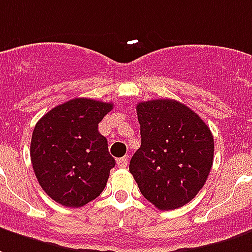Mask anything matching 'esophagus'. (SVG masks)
<instances>
[{"mask_svg": "<svg viewBox=\"0 0 252 252\" xmlns=\"http://www.w3.org/2000/svg\"><path fill=\"white\" fill-rule=\"evenodd\" d=\"M117 165H119L120 168H126V165H128V156H124V158H121V159L117 160Z\"/></svg>", "mask_w": 252, "mask_h": 252, "instance_id": "obj_1", "label": "esophagus"}]
</instances>
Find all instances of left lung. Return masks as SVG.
Returning a JSON list of instances; mask_svg holds the SVG:
<instances>
[{"instance_id":"obj_1","label":"left lung","mask_w":252,"mask_h":252,"mask_svg":"<svg viewBox=\"0 0 252 252\" xmlns=\"http://www.w3.org/2000/svg\"><path fill=\"white\" fill-rule=\"evenodd\" d=\"M141 145L129 172L141 195L161 211L183 207L206 183L214 161V137L187 105L171 98L136 105Z\"/></svg>"}]
</instances>
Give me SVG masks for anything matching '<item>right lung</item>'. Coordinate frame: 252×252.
Here are the masks:
<instances>
[{
	"label": "right lung",
	"instance_id": "1",
	"mask_svg": "<svg viewBox=\"0 0 252 252\" xmlns=\"http://www.w3.org/2000/svg\"><path fill=\"white\" fill-rule=\"evenodd\" d=\"M112 108V102L73 98L50 109L34 126L32 165L46 195L61 206H85L107 186L116 161L97 126Z\"/></svg>",
	"mask_w": 252,
	"mask_h": 252
}]
</instances>
